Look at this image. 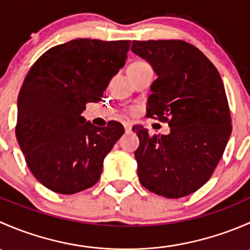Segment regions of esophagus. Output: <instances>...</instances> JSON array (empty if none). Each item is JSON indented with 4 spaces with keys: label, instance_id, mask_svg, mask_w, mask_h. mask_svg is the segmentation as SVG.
<instances>
[{
    "label": "esophagus",
    "instance_id": "obj_1",
    "mask_svg": "<svg viewBox=\"0 0 250 250\" xmlns=\"http://www.w3.org/2000/svg\"><path fill=\"white\" fill-rule=\"evenodd\" d=\"M132 127H133L132 123H129V122H125V132H130V130H132Z\"/></svg>",
    "mask_w": 250,
    "mask_h": 250
}]
</instances>
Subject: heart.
<instances>
[{
  "label": "heart",
  "mask_w": 250,
  "mask_h": 250,
  "mask_svg": "<svg viewBox=\"0 0 250 250\" xmlns=\"http://www.w3.org/2000/svg\"><path fill=\"white\" fill-rule=\"evenodd\" d=\"M141 62H133V64H141Z\"/></svg>",
  "instance_id": "heart-1"
}]
</instances>
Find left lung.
<instances>
[{"mask_svg": "<svg viewBox=\"0 0 250 250\" xmlns=\"http://www.w3.org/2000/svg\"><path fill=\"white\" fill-rule=\"evenodd\" d=\"M133 53L157 74L146 116L168 123V135L143 125L135 151L141 185L156 195L180 198L210 179L232 132L220 74L197 47L181 40L133 41Z\"/></svg>", "mask_w": 250, "mask_h": 250, "instance_id": "8db88e82", "label": "left lung"}]
</instances>
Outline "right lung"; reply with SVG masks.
<instances>
[{
  "mask_svg": "<svg viewBox=\"0 0 250 250\" xmlns=\"http://www.w3.org/2000/svg\"><path fill=\"white\" fill-rule=\"evenodd\" d=\"M129 46L78 39L52 47L30 67L18 97L16 135L29 169L49 190L72 195L99 180L125 128L117 121L95 127L81 113L102 100Z\"/></svg>",
  "mask_w": 250,
  "mask_h": 250,
  "instance_id": "add662e5",
  "label": "right lung"
}]
</instances>
